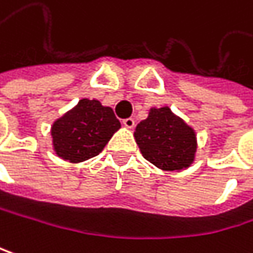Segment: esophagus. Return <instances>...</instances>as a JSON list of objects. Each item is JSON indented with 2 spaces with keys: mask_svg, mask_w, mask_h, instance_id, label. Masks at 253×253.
I'll return each mask as SVG.
<instances>
[{
  "mask_svg": "<svg viewBox=\"0 0 253 253\" xmlns=\"http://www.w3.org/2000/svg\"><path fill=\"white\" fill-rule=\"evenodd\" d=\"M123 126H124V127H127V129H133L135 127V120L133 118H124Z\"/></svg>",
  "mask_w": 253,
  "mask_h": 253,
  "instance_id": "1",
  "label": "esophagus"
}]
</instances>
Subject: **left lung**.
Instances as JSON below:
<instances>
[{"label": "left lung", "instance_id": "left-lung-1", "mask_svg": "<svg viewBox=\"0 0 253 253\" xmlns=\"http://www.w3.org/2000/svg\"><path fill=\"white\" fill-rule=\"evenodd\" d=\"M136 144L150 163L163 170H182L194 162L196 132L170 108H153L136 126Z\"/></svg>", "mask_w": 253, "mask_h": 253}]
</instances>
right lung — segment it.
<instances>
[{
	"label": "right lung",
	"instance_id": "1",
	"mask_svg": "<svg viewBox=\"0 0 253 253\" xmlns=\"http://www.w3.org/2000/svg\"><path fill=\"white\" fill-rule=\"evenodd\" d=\"M120 127L109 106H102L96 99H81L53 123V147L60 159L80 163L97 156Z\"/></svg>",
	"mask_w": 253,
	"mask_h": 253
}]
</instances>
